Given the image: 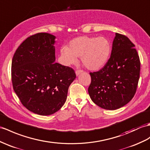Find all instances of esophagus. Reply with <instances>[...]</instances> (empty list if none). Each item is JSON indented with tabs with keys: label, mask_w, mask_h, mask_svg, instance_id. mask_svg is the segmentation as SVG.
Wrapping results in <instances>:
<instances>
[{
	"label": "esophagus",
	"mask_w": 150,
	"mask_h": 150,
	"mask_svg": "<svg viewBox=\"0 0 150 150\" xmlns=\"http://www.w3.org/2000/svg\"><path fill=\"white\" fill-rule=\"evenodd\" d=\"M82 72H83L82 70H76V71H75V74H76V76H78V75H79L81 74H82Z\"/></svg>",
	"instance_id": "34e87169"
}]
</instances>
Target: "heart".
I'll return each instance as SVG.
<instances>
[{
    "label": "heart",
    "instance_id": "obj_1",
    "mask_svg": "<svg viewBox=\"0 0 150 150\" xmlns=\"http://www.w3.org/2000/svg\"><path fill=\"white\" fill-rule=\"evenodd\" d=\"M111 44L107 38L82 36L70 41L68 47L61 49V55L64 63H76L77 57H81L83 64L89 70L102 69L109 61L111 54Z\"/></svg>",
    "mask_w": 150,
    "mask_h": 150
}]
</instances>
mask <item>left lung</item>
Masks as SVG:
<instances>
[{"label": "left lung", "instance_id": "obj_1", "mask_svg": "<svg viewBox=\"0 0 150 150\" xmlns=\"http://www.w3.org/2000/svg\"><path fill=\"white\" fill-rule=\"evenodd\" d=\"M140 67L135 45L127 36L116 33L107 64L98 71L90 73V98L107 110H116L127 105L136 92Z\"/></svg>", "mask_w": 150, "mask_h": 150}]
</instances>
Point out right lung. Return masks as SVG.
Returning <instances> with one entry per match:
<instances>
[{
    "instance_id": "right-lung-1",
    "label": "right lung",
    "mask_w": 150,
    "mask_h": 150,
    "mask_svg": "<svg viewBox=\"0 0 150 150\" xmlns=\"http://www.w3.org/2000/svg\"><path fill=\"white\" fill-rule=\"evenodd\" d=\"M55 37L41 33L23 41L12 60L13 89L23 105L35 114L48 116L64 105L74 70L55 62Z\"/></svg>"
}]
</instances>
